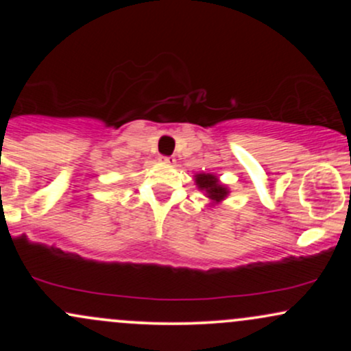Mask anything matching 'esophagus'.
<instances>
[{
    "mask_svg": "<svg viewBox=\"0 0 351 351\" xmlns=\"http://www.w3.org/2000/svg\"><path fill=\"white\" fill-rule=\"evenodd\" d=\"M160 162L165 165H175L176 160L173 158V156H162V158H160Z\"/></svg>",
    "mask_w": 351,
    "mask_h": 351,
    "instance_id": "34e87169",
    "label": "esophagus"
}]
</instances>
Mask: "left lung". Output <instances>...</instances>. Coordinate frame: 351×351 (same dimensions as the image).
Wrapping results in <instances>:
<instances>
[{"label":"left lung","mask_w":351,"mask_h":351,"mask_svg":"<svg viewBox=\"0 0 351 351\" xmlns=\"http://www.w3.org/2000/svg\"><path fill=\"white\" fill-rule=\"evenodd\" d=\"M196 184H198L199 189L208 193V196L215 201H221L226 198L228 189L219 184V181L215 175H209V173H201V175H196Z\"/></svg>","instance_id":"8db88e82"}]
</instances>
